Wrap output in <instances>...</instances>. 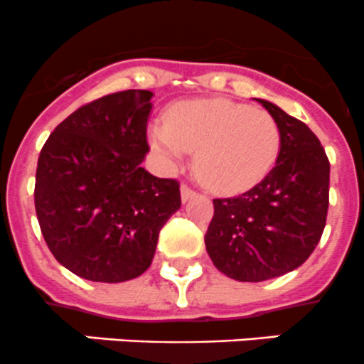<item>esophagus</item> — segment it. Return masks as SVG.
I'll return each mask as SVG.
<instances>
[{
    "label": "esophagus",
    "instance_id": "esophagus-1",
    "mask_svg": "<svg viewBox=\"0 0 364 364\" xmlns=\"http://www.w3.org/2000/svg\"><path fill=\"white\" fill-rule=\"evenodd\" d=\"M196 196H197L196 190L190 188L188 185H185V183H183L181 185V200L183 203H188V200H192Z\"/></svg>",
    "mask_w": 364,
    "mask_h": 364
}]
</instances>
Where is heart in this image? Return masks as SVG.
I'll use <instances>...</instances> for the list:
<instances>
[{"instance_id": "b5f03b06", "label": "heart", "mask_w": 364, "mask_h": 364, "mask_svg": "<svg viewBox=\"0 0 364 364\" xmlns=\"http://www.w3.org/2000/svg\"><path fill=\"white\" fill-rule=\"evenodd\" d=\"M149 142L164 164L178 168L196 151V174L215 192L237 193L262 181L280 155L282 132L262 109L225 98L188 100L149 128Z\"/></svg>"}]
</instances>
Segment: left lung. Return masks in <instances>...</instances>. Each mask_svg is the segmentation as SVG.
<instances>
[{"mask_svg":"<svg viewBox=\"0 0 364 364\" xmlns=\"http://www.w3.org/2000/svg\"><path fill=\"white\" fill-rule=\"evenodd\" d=\"M277 119V165L248 192L215 199L205 250L237 282H264L299 267L321 241L329 205V160L314 132L278 105L255 98Z\"/></svg>","mask_w":364,"mask_h":364,"instance_id":"1","label":"left lung"}]
</instances>
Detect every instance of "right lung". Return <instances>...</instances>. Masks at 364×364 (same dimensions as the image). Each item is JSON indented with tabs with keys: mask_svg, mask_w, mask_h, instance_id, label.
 Returning a JSON list of instances; mask_svg holds the SVG:
<instances>
[{
	"mask_svg": "<svg viewBox=\"0 0 364 364\" xmlns=\"http://www.w3.org/2000/svg\"><path fill=\"white\" fill-rule=\"evenodd\" d=\"M151 91L127 90L61 121L36 165L35 209L61 266L117 284L151 266L161 227L181 205L179 183L149 174Z\"/></svg>",
	"mask_w": 364,
	"mask_h": 364,
	"instance_id": "1",
	"label": "right lung"
}]
</instances>
